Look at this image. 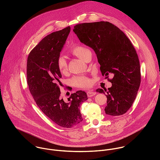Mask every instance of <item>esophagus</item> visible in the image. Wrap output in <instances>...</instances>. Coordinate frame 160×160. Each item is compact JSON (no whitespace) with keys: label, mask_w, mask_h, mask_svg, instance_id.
I'll return each mask as SVG.
<instances>
[{"label":"esophagus","mask_w":160,"mask_h":160,"mask_svg":"<svg viewBox=\"0 0 160 160\" xmlns=\"http://www.w3.org/2000/svg\"><path fill=\"white\" fill-rule=\"evenodd\" d=\"M87 94L88 98H90V97H92V96H95L96 94V92H94V91H93V90H90V91H88Z\"/></svg>","instance_id":"esophagus-1"}]
</instances>
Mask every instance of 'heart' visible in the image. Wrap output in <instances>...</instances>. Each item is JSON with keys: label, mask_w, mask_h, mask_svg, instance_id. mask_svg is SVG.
Instances as JSON below:
<instances>
[{"label": "heart", "mask_w": 160, "mask_h": 160, "mask_svg": "<svg viewBox=\"0 0 160 160\" xmlns=\"http://www.w3.org/2000/svg\"><path fill=\"white\" fill-rule=\"evenodd\" d=\"M71 52L78 58L85 60L87 55L90 52V50L81 44H76L71 48ZM57 66L59 72L65 73L68 71V62L64 56H59L57 59ZM73 85L77 87L85 88L91 85V80L85 76H77L72 80Z\"/></svg>", "instance_id": "heart-1"}]
</instances>
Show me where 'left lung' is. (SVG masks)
Instances as JSON below:
<instances>
[{"instance_id":"left-lung-1","label":"left lung","mask_w":160,"mask_h":160,"mask_svg":"<svg viewBox=\"0 0 160 160\" xmlns=\"http://www.w3.org/2000/svg\"><path fill=\"white\" fill-rule=\"evenodd\" d=\"M73 32L82 43L94 51L102 75L112 83L108 90H96L107 97L106 114L123 115L134 102L141 83L139 60L130 40L108 21L78 24ZM109 74L113 76L111 80L108 78Z\"/></svg>"}]
</instances>
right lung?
<instances>
[{"label": "right lung", "mask_w": 160, "mask_h": 160, "mask_svg": "<svg viewBox=\"0 0 160 160\" xmlns=\"http://www.w3.org/2000/svg\"><path fill=\"white\" fill-rule=\"evenodd\" d=\"M70 32L68 27L44 37L30 52L27 65V83L37 105L53 122L64 128L80 123V106L88 99L82 90L72 94L68 102L60 97L62 76L57 59Z\"/></svg>", "instance_id": "obj_1"}]
</instances>
